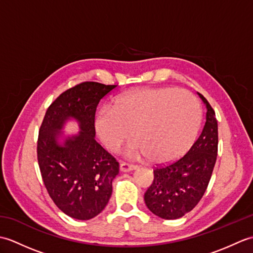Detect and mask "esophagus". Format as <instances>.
<instances>
[{
	"label": "esophagus",
	"instance_id": "esophagus-1",
	"mask_svg": "<svg viewBox=\"0 0 253 253\" xmlns=\"http://www.w3.org/2000/svg\"><path fill=\"white\" fill-rule=\"evenodd\" d=\"M137 169H138L137 165L129 164V163H125V162H123V163L120 165V169H121L122 171H130V170Z\"/></svg>",
	"mask_w": 253,
	"mask_h": 253
}]
</instances>
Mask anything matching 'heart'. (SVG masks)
I'll return each instance as SVG.
<instances>
[{"instance_id":"1","label":"heart","mask_w":253,"mask_h":253,"mask_svg":"<svg viewBox=\"0 0 253 253\" xmlns=\"http://www.w3.org/2000/svg\"><path fill=\"white\" fill-rule=\"evenodd\" d=\"M201 120L200 105L191 93L170 88H144L116 96L111 109L96 114L94 129L110 152H117L131 132L135 138L126 149L129 157L148 155L152 162L165 163L191 147Z\"/></svg>"}]
</instances>
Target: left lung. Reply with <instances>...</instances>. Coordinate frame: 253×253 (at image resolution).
Masks as SVG:
<instances>
[{"label":"left lung","mask_w":253,"mask_h":253,"mask_svg":"<svg viewBox=\"0 0 253 253\" xmlns=\"http://www.w3.org/2000/svg\"><path fill=\"white\" fill-rule=\"evenodd\" d=\"M207 106L206 125L189 151L175 162L154 169L152 185L144 202L155 215L176 219L190 212L206 192L216 162L218 133L215 112L199 93Z\"/></svg>","instance_id":"8db88e82"}]
</instances>
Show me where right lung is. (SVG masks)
I'll return each mask as SVG.
<instances>
[{"label":"right lung","mask_w":253,"mask_h":253,"mask_svg":"<svg viewBox=\"0 0 253 253\" xmlns=\"http://www.w3.org/2000/svg\"><path fill=\"white\" fill-rule=\"evenodd\" d=\"M116 87L85 82L66 90L49 106L39 130L38 163L47 193L62 212L80 221L103 211L120 171L116 159L94 139L96 106ZM71 118L81 131L61 144L60 131Z\"/></svg>","instance_id":"add662e5"}]
</instances>
